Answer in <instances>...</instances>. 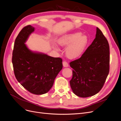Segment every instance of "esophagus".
I'll return each instance as SVG.
<instances>
[{"label": "esophagus", "mask_w": 121, "mask_h": 121, "mask_svg": "<svg viewBox=\"0 0 121 121\" xmlns=\"http://www.w3.org/2000/svg\"><path fill=\"white\" fill-rule=\"evenodd\" d=\"M62 64H63V66L64 67H68L69 66V64H68V63H67V62L66 61H64L63 62H62Z\"/></svg>", "instance_id": "34e87169"}]
</instances>
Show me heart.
I'll return each mask as SVG.
<instances>
[{
  "instance_id": "heart-1",
  "label": "heart",
  "mask_w": 121,
  "mask_h": 121,
  "mask_svg": "<svg viewBox=\"0 0 121 121\" xmlns=\"http://www.w3.org/2000/svg\"><path fill=\"white\" fill-rule=\"evenodd\" d=\"M59 44L64 48H66V56L70 60H73L80 56L83 53L89 43L88 37L80 32H75L66 34L61 37L58 41ZM54 48L57 50L58 48Z\"/></svg>"
}]
</instances>
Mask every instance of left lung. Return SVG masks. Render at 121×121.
I'll list each match as a JSON object with an SVG mask.
<instances>
[{"mask_svg": "<svg viewBox=\"0 0 121 121\" xmlns=\"http://www.w3.org/2000/svg\"><path fill=\"white\" fill-rule=\"evenodd\" d=\"M108 42L98 28L95 39L79 59L70 62L72 77L70 85L80 97L93 96L101 90L109 72Z\"/></svg>", "mask_w": 121, "mask_h": 121, "instance_id": "8db88e82", "label": "left lung"}]
</instances>
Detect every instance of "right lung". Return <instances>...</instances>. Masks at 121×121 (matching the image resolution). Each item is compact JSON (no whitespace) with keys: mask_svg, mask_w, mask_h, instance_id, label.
Returning <instances> with one entry per match:
<instances>
[{"mask_svg":"<svg viewBox=\"0 0 121 121\" xmlns=\"http://www.w3.org/2000/svg\"><path fill=\"white\" fill-rule=\"evenodd\" d=\"M34 30V27L28 25L19 33L14 43L12 61L19 82L31 93L42 95L52 87L62 69V60L60 57L33 52L28 49L25 43Z\"/></svg>","mask_w":121,"mask_h":121,"instance_id":"right-lung-1","label":"right lung"}]
</instances>
